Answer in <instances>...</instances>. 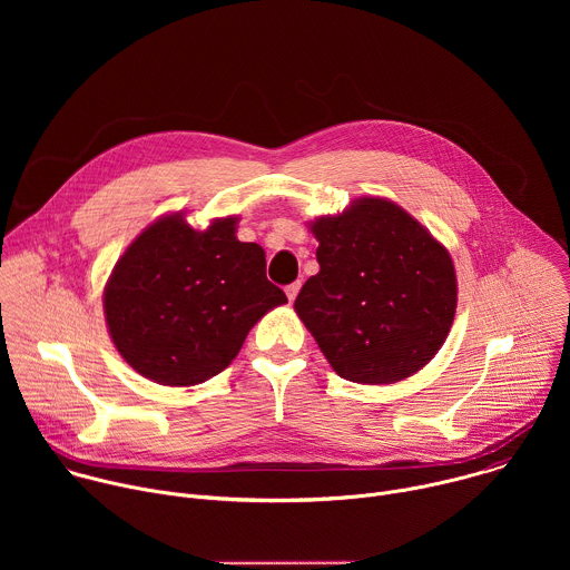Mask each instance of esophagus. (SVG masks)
I'll use <instances>...</instances> for the list:
<instances>
[{
    "mask_svg": "<svg viewBox=\"0 0 570 570\" xmlns=\"http://www.w3.org/2000/svg\"><path fill=\"white\" fill-rule=\"evenodd\" d=\"M299 286H302L299 282H293V284H288V286H286V295H288V302H293V299L297 297V293H299Z\"/></svg>",
    "mask_w": 570,
    "mask_h": 570,
    "instance_id": "esophagus-1",
    "label": "esophagus"
}]
</instances>
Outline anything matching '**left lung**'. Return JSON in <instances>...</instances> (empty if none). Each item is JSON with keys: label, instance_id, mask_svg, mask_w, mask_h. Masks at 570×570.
Segmentation results:
<instances>
[{"label": "left lung", "instance_id": "8db88e82", "mask_svg": "<svg viewBox=\"0 0 570 570\" xmlns=\"http://www.w3.org/2000/svg\"><path fill=\"white\" fill-rule=\"evenodd\" d=\"M320 273L295 311L332 367L354 383H394L422 370L455 315L449 253L401 207L361 198L311 225Z\"/></svg>", "mask_w": 570, "mask_h": 570}]
</instances>
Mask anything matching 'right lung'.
I'll return each instance as SVG.
<instances>
[{
	"label": "right lung",
	"instance_id": "right-lung-1",
	"mask_svg": "<svg viewBox=\"0 0 570 570\" xmlns=\"http://www.w3.org/2000/svg\"><path fill=\"white\" fill-rule=\"evenodd\" d=\"M236 218L205 232L180 214L146 227L117 262L104 308L112 343L141 376L196 385L223 372L257 320L286 302L266 277L257 243L234 236Z\"/></svg>",
	"mask_w": 570,
	"mask_h": 570
}]
</instances>
